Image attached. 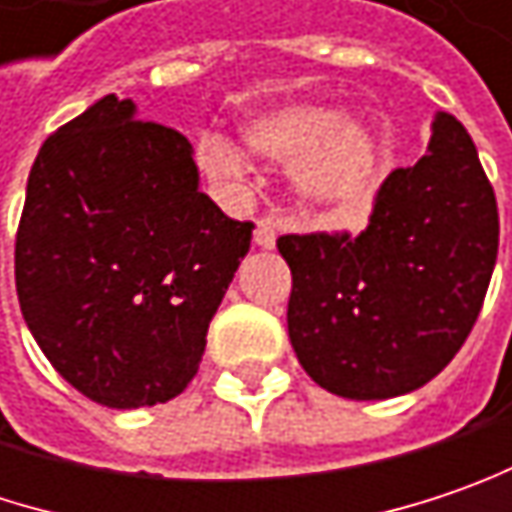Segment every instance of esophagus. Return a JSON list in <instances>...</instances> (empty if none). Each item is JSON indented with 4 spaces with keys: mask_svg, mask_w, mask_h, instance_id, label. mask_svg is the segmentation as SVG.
<instances>
[{
    "mask_svg": "<svg viewBox=\"0 0 512 512\" xmlns=\"http://www.w3.org/2000/svg\"><path fill=\"white\" fill-rule=\"evenodd\" d=\"M276 236H279V221L276 218H259L256 221V233H253V241L259 244V247H265V250H271L276 244Z\"/></svg>",
    "mask_w": 512,
    "mask_h": 512,
    "instance_id": "esophagus-1",
    "label": "esophagus"
}]
</instances>
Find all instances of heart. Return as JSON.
<instances>
[{"label":"heart","mask_w":512,"mask_h":512,"mask_svg":"<svg viewBox=\"0 0 512 512\" xmlns=\"http://www.w3.org/2000/svg\"><path fill=\"white\" fill-rule=\"evenodd\" d=\"M241 139L250 154L291 163V186L314 209L332 218H361L379 183V148L361 125L347 122L338 110L326 107H276L256 113L241 125ZM203 168L224 183H238L244 160L236 148L206 133L201 139Z\"/></svg>","instance_id":"obj_1"}]
</instances>
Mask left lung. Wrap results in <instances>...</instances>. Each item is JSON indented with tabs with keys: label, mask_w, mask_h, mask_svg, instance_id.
Listing matches in <instances>:
<instances>
[{
	"label": "left lung",
	"mask_w": 512,
	"mask_h": 512,
	"mask_svg": "<svg viewBox=\"0 0 512 512\" xmlns=\"http://www.w3.org/2000/svg\"><path fill=\"white\" fill-rule=\"evenodd\" d=\"M288 338L303 370L347 399L431 382L469 338L498 256V206L472 136L440 113L417 165L387 174L367 230L279 236Z\"/></svg>",
	"instance_id": "left-lung-1"
}]
</instances>
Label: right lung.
Masks as SVG:
<instances>
[{"instance_id": "obj_1", "label": "right lung", "mask_w": 512, "mask_h": 512, "mask_svg": "<svg viewBox=\"0 0 512 512\" xmlns=\"http://www.w3.org/2000/svg\"><path fill=\"white\" fill-rule=\"evenodd\" d=\"M253 221L198 189L183 133L104 95L57 128L28 174L14 274L22 317L57 373L104 408L174 399Z\"/></svg>"}]
</instances>
